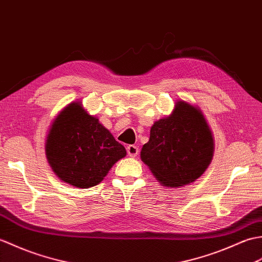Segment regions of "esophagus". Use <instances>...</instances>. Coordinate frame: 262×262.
Listing matches in <instances>:
<instances>
[{
    "instance_id": "obj_1",
    "label": "esophagus",
    "mask_w": 262,
    "mask_h": 262,
    "mask_svg": "<svg viewBox=\"0 0 262 262\" xmlns=\"http://www.w3.org/2000/svg\"><path fill=\"white\" fill-rule=\"evenodd\" d=\"M126 151H127V155L130 157H136L139 154V148L135 144H130V146L126 147Z\"/></svg>"
}]
</instances>
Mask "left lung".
Wrapping results in <instances>:
<instances>
[{
  "label": "left lung",
  "mask_w": 262,
  "mask_h": 262,
  "mask_svg": "<svg viewBox=\"0 0 262 262\" xmlns=\"http://www.w3.org/2000/svg\"><path fill=\"white\" fill-rule=\"evenodd\" d=\"M213 151V137L204 116L193 105L179 101L169 116L151 126L141 159L162 185L178 187L203 175Z\"/></svg>",
  "instance_id": "obj_1"
}]
</instances>
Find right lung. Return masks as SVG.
<instances>
[{
	"label": "right lung",
	"instance_id": "right-lung-1",
	"mask_svg": "<svg viewBox=\"0 0 262 262\" xmlns=\"http://www.w3.org/2000/svg\"><path fill=\"white\" fill-rule=\"evenodd\" d=\"M46 155L61 180L89 188L100 184L126 151L96 118L85 112L80 103H72L52 123Z\"/></svg>",
	"mask_w": 262,
	"mask_h": 262
}]
</instances>
